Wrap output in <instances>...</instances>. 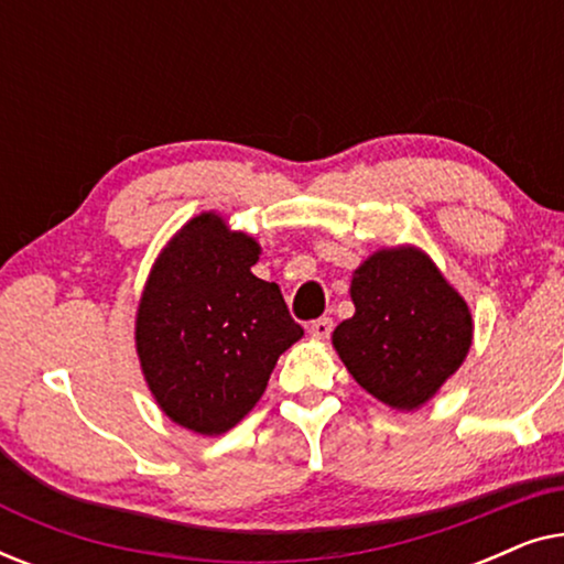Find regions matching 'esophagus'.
Here are the masks:
<instances>
[{
	"label": "esophagus",
	"instance_id": "esophagus-1",
	"mask_svg": "<svg viewBox=\"0 0 564 564\" xmlns=\"http://www.w3.org/2000/svg\"><path fill=\"white\" fill-rule=\"evenodd\" d=\"M330 330H334V321L330 318H318L311 323V336L313 338H328Z\"/></svg>",
	"mask_w": 564,
	"mask_h": 564
}]
</instances>
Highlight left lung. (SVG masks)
<instances>
[{
    "label": "left lung",
    "instance_id": "left-lung-1",
    "mask_svg": "<svg viewBox=\"0 0 564 564\" xmlns=\"http://www.w3.org/2000/svg\"><path fill=\"white\" fill-rule=\"evenodd\" d=\"M357 313L334 346L354 380L390 408L413 411L457 372L473 344L459 292L415 249H382L351 280Z\"/></svg>",
    "mask_w": 564,
    "mask_h": 564
}]
</instances>
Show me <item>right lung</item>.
I'll return each mask as SVG.
<instances>
[{"label":"right lung","mask_w":564,"mask_h":564,"mask_svg":"<svg viewBox=\"0 0 564 564\" xmlns=\"http://www.w3.org/2000/svg\"><path fill=\"white\" fill-rule=\"evenodd\" d=\"M259 243L215 213L172 238L145 282L135 346L169 419L205 436L234 429L257 405L284 349L303 336L274 282L251 267Z\"/></svg>","instance_id":"1"}]
</instances>
